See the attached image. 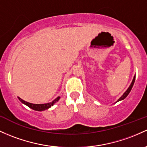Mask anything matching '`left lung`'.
<instances>
[{"label": "left lung", "mask_w": 147, "mask_h": 147, "mask_svg": "<svg viewBox=\"0 0 147 147\" xmlns=\"http://www.w3.org/2000/svg\"><path fill=\"white\" fill-rule=\"evenodd\" d=\"M135 77H134V78H133V82H132V83H131V84H130V86H129V88H128V90H127V91L123 93V95L121 96V97L119 98V99L118 100V101L122 100H123L124 98H125L127 97V96H128V95L129 94V93H130V91H131L132 88H133V84H134V82H135ZM118 101H117V102H118Z\"/></svg>", "instance_id": "1"}]
</instances>
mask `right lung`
Listing matches in <instances>:
<instances>
[{
	"mask_svg": "<svg viewBox=\"0 0 147 147\" xmlns=\"http://www.w3.org/2000/svg\"><path fill=\"white\" fill-rule=\"evenodd\" d=\"M60 96L57 97L55 100L52 101V102H49V103H45V104H33V103H30L28 102H26L25 100H22V98L18 97L19 100L21 101L22 103L25 104L26 105H27L28 107H29L31 109H34V110H37V111H42V110H45V109H47L48 108L51 107V106L54 105V104L56 102H58L59 99H60Z\"/></svg>",
	"mask_w": 147,
	"mask_h": 147,
	"instance_id": "obj_1",
	"label": "right lung"
}]
</instances>
